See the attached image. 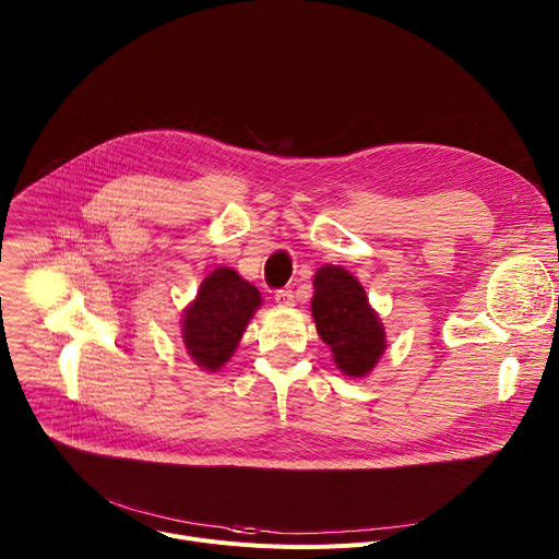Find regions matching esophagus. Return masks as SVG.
Returning a JSON list of instances; mask_svg holds the SVG:
<instances>
[{"label": "esophagus", "instance_id": "34e87169", "mask_svg": "<svg viewBox=\"0 0 559 559\" xmlns=\"http://www.w3.org/2000/svg\"><path fill=\"white\" fill-rule=\"evenodd\" d=\"M294 292L292 289H281V292H276V302L281 305V307H292L294 305Z\"/></svg>", "mask_w": 559, "mask_h": 559}]
</instances>
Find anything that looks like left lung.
<instances>
[{
    "mask_svg": "<svg viewBox=\"0 0 559 559\" xmlns=\"http://www.w3.org/2000/svg\"><path fill=\"white\" fill-rule=\"evenodd\" d=\"M311 316L318 336L330 345L332 358L345 376L362 378L373 371L386 349V334L354 274L341 265L318 267Z\"/></svg>",
    "mask_w": 559,
    "mask_h": 559,
    "instance_id": "obj_1",
    "label": "left lung"
}]
</instances>
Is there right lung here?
Returning <instances> with one entry per match:
<instances>
[{
	"label": "right lung",
	"instance_id": "1",
	"mask_svg": "<svg viewBox=\"0 0 559 559\" xmlns=\"http://www.w3.org/2000/svg\"><path fill=\"white\" fill-rule=\"evenodd\" d=\"M261 305V292L231 267L210 272L181 318V341L192 362L207 373L223 369Z\"/></svg>",
	"mask_w": 559,
	"mask_h": 559
}]
</instances>
